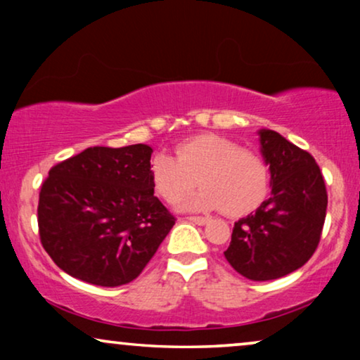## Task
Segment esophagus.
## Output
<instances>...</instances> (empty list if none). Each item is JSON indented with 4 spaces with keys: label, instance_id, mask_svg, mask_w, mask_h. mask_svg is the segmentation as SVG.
Segmentation results:
<instances>
[{
    "label": "esophagus",
    "instance_id": "obj_1",
    "mask_svg": "<svg viewBox=\"0 0 360 360\" xmlns=\"http://www.w3.org/2000/svg\"><path fill=\"white\" fill-rule=\"evenodd\" d=\"M186 219H188L190 223H195V224H198V226H205L210 221V218H203V216H188V218H186Z\"/></svg>",
    "mask_w": 360,
    "mask_h": 360
}]
</instances>
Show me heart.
<instances>
[{
    "instance_id": "b5f03b06",
    "label": "heart",
    "mask_w": 360,
    "mask_h": 360,
    "mask_svg": "<svg viewBox=\"0 0 360 360\" xmlns=\"http://www.w3.org/2000/svg\"><path fill=\"white\" fill-rule=\"evenodd\" d=\"M154 188L165 201L203 186L180 203L185 211L221 210L243 216L262 203L269 190V167L259 154L243 150L234 141L201 134L181 142L176 157L160 152L150 164Z\"/></svg>"
}]
</instances>
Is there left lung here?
<instances>
[{"label":"left lung","instance_id":"1","mask_svg":"<svg viewBox=\"0 0 360 360\" xmlns=\"http://www.w3.org/2000/svg\"><path fill=\"white\" fill-rule=\"evenodd\" d=\"M272 196L234 223L224 257L255 282L295 272L318 248L328 193L316 160L272 129H259Z\"/></svg>","mask_w":360,"mask_h":360}]
</instances>
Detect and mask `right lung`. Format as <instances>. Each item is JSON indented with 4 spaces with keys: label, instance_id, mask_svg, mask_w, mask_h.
I'll list each match as a JSON object with an SVG mask.
<instances>
[{
    "label": "right lung",
    "instance_id": "obj_1",
    "mask_svg": "<svg viewBox=\"0 0 360 360\" xmlns=\"http://www.w3.org/2000/svg\"><path fill=\"white\" fill-rule=\"evenodd\" d=\"M152 147H88L52 167L39 195L41 243L63 272L120 287L154 257L175 219L154 196Z\"/></svg>",
    "mask_w": 360,
    "mask_h": 360
}]
</instances>
